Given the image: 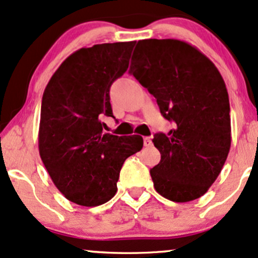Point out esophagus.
I'll return each mask as SVG.
<instances>
[{
  "mask_svg": "<svg viewBox=\"0 0 258 258\" xmlns=\"http://www.w3.org/2000/svg\"><path fill=\"white\" fill-rule=\"evenodd\" d=\"M144 145H145V146H146V147L152 146L151 139H150V138H145V139H144Z\"/></svg>",
  "mask_w": 258,
  "mask_h": 258,
  "instance_id": "obj_1",
  "label": "esophagus"
}]
</instances>
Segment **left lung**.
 I'll return each instance as SVG.
<instances>
[{"label":"left lung","instance_id":"left-lung-1","mask_svg":"<svg viewBox=\"0 0 258 258\" xmlns=\"http://www.w3.org/2000/svg\"><path fill=\"white\" fill-rule=\"evenodd\" d=\"M129 73L174 123L152 140L161 153L150 169L156 191L174 202L201 198L230 150L229 96L221 73L195 46L175 39L138 41Z\"/></svg>","mask_w":258,"mask_h":258}]
</instances>
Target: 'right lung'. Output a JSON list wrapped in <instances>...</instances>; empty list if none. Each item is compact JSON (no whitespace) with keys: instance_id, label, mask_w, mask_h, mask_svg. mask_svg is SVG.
Here are the masks:
<instances>
[{"instance_id":"right-lung-1","label":"right lung","mask_w":258,"mask_h":258,"mask_svg":"<svg viewBox=\"0 0 258 258\" xmlns=\"http://www.w3.org/2000/svg\"><path fill=\"white\" fill-rule=\"evenodd\" d=\"M135 41L100 43L63 60L42 95L40 157L64 198L95 207L117 192L124 161L143 149L140 135L103 133L113 117L109 88L126 72Z\"/></svg>"}]
</instances>
